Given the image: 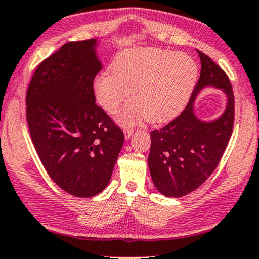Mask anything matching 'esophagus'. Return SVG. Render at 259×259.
I'll return each instance as SVG.
<instances>
[{"label": "esophagus", "instance_id": "obj_1", "mask_svg": "<svg viewBox=\"0 0 259 259\" xmlns=\"http://www.w3.org/2000/svg\"><path fill=\"white\" fill-rule=\"evenodd\" d=\"M133 134H134L133 129H124V137H125V140H129Z\"/></svg>", "mask_w": 259, "mask_h": 259}]
</instances>
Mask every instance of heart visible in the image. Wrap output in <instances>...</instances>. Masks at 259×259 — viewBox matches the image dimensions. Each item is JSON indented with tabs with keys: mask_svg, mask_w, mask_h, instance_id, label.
<instances>
[{
	"mask_svg": "<svg viewBox=\"0 0 259 259\" xmlns=\"http://www.w3.org/2000/svg\"><path fill=\"white\" fill-rule=\"evenodd\" d=\"M198 79V66L185 53L154 47L124 50L115 55L110 72L103 71L92 82L96 102L113 113L126 96L117 115L122 124L146 118L150 123L173 119L187 104Z\"/></svg>",
	"mask_w": 259,
	"mask_h": 259,
	"instance_id": "obj_1",
	"label": "heart"
}]
</instances>
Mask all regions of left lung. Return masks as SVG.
Masks as SVG:
<instances>
[{
    "label": "left lung",
    "mask_w": 259,
    "mask_h": 259,
    "mask_svg": "<svg viewBox=\"0 0 259 259\" xmlns=\"http://www.w3.org/2000/svg\"><path fill=\"white\" fill-rule=\"evenodd\" d=\"M200 78L184 111L169 124L150 133L148 165L155 187L168 198H180L199 188L220 162L232 134L234 96L225 72L198 51ZM215 87L227 96V108L218 119L200 120L195 99L202 89Z\"/></svg>",
    "instance_id": "obj_1"
}]
</instances>
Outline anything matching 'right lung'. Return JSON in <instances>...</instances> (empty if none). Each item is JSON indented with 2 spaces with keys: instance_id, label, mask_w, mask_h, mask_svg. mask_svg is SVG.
Returning <instances> with one entry per match:
<instances>
[{
  "instance_id": "add662e5",
  "label": "right lung",
  "mask_w": 259,
  "mask_h": 259,
  "mask_svg": "<svg viewBox=\"0 0 259 259\" xmlns=\"http://www.w3.org/2000/svg\"><path fill=\"white\" fill-rule=\"evenodd\" d=\"M97 47L96 39L63 45L37 66L26 96L41 163L55 184L78 198L104 191L124 142L92 92L102 70Z\"/></svg>"
}]
</instances>
